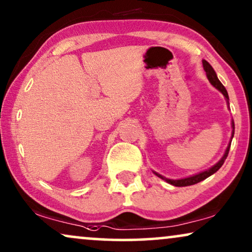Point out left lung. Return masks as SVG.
<instances>
[{"instance_id": "1", "label": "left lung", "mask_w": 252, "mask_h": 252, "mask_svg": "<svg viewBox=\"0 0 252 252\" xmlns=\"http://www.w3.org/2000/svg\"><path fill=\"white\" fill-rule=\"evenodd\" d=\"M203 66H204V70H205V72H206L207 79L210 80V83L212 84V85H213L214 87H216L217 90H219V91H220L221 93H222V94L224 95V98H226V100H227V102H228V100H229V96H228L227 90L224 89V86L222 85V84H221L220 80L218 79V76H217L216 71H214V69L212 68V65H211L210 63L207 62V61H205V60H203ZM231 126H233V132H231V138H230V139H233V137H234V129H235V126H234L233 121H231ZM230 144H231V140L229 142V144H228L226 151H224L223 157L221 158V159H220L219 161H218L216 165L212 166V167H211V168H209L207 170H204V172H202V173L196 174V175L186 177V179L169 180V179H167V177L160 175V174H158V173H156V172H153V173L156 174L157 176H159L160 179L165 180L167 183L173 184V186H175V187H188V186H192V184L198 183V182H200V181L205 180V179H207V177H209V176L213 175L214 173L218 172V170L220 169V167L223 165L224 160H226V158L228 157V152H229V149H230Z\"/></svg>"}]
</instances>
